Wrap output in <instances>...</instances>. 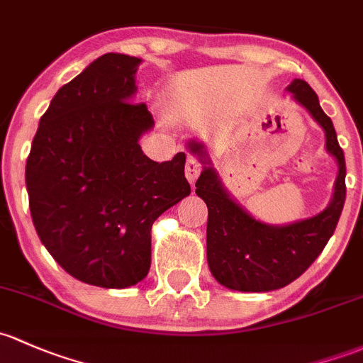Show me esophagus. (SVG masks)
<instances>
[{
  "label": "esophagus",
  "mask_w": 363,
  "mask_h": 363,
  "mask_svg": "<svg viewBox=\"0 0 363 363\" xmlns=\"http://www.w3.org/2000/svg\"><path fill=\"white\" fill-rule=\"evenodd\" d=\"M184 172H186V179H188L191 184H194V181H196L198 175H200V172H201V163L198 162L194 156H188V160H186Z\"/></svg>",
  "instance_id": "1"
}]
</instances>
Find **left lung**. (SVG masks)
Wrapping results in <instances>:
<instances>
[{"label":"left lung","mask_w":363,"mask_h":363,"mask_svg":"<svg viewBox=\"0 0 363 363\" xmlns=\"http://www.w3.org/2000/svg\"><path fill=\"white\" fill-rule=\"evenodd\" d=\"M289 90L325 130L327 151L339 163L334 198L318 216L289 226H266L238 207L224 191L216 172L205 167L196 181V194L208 208V268L220 285L233 291L269 292L299 278L325 249L345 207V152L333 120L320 108L318 97L304 79H294ZM189 150L201 158L205 156L201 144L189 143Z\"/></svg>","instance_id":"left-lung-1"}]
</instances>
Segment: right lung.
I'll return each mask as SVG.
<instances>
[{"label": "right lung", "mask_w": 363, "mask_h": 363, "mask_svg": "<svg viewBox=\"0 0 363 363\" xmlns=\"http://www.w3.org/2000/svg\"><path fill=\"white\" fill-rule=\"evenodd\" d=\"M139 62L106 53L59 89L26 165L41 243L71 277L104 289L146 278L152 223L191 193L184 152L158 163L140 150L155 121L130 102Z\"/></svg>", "instance_id": "right-lung-1"}]
</instances>
